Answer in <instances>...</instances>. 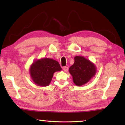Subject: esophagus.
Masks as SVG:
<instances>
[{"mask_svg": "<svg viewBox=\"0 0 125 125\" xmlns=\"http://www.w3.org/2000/svg\"><path fill=\"white\" fill-rule=\"evenodd\" d=\"M63 69L64 72H67L68 71V67H67V66L64 67L63 68Z\"/></svg>", "mask_w": 125, "mask_h": 125, "instance_id": "esophagus-1", "label": "esophagus"}]
</instances>
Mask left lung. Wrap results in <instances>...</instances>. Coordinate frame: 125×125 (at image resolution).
I'll list each match as a JSON object with an SVG mask.
<instances>
[{"mask_svg":"<svg viewBox=\"0 0 125 125\" xmlns=\"http://www.w3.org/2000/svg\"><path fill=\"white\" fill-rule=\"evenodd\" d=\"M96 67L94 63L83 56H76L74 63L69 68L73 81L77 86L85 84L95 75Z\"/></svg>","mask_w":125,"mask_h":125,"instance_id":"8db88e82","label":"left lung"}]
</instances>
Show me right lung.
Masks as SVG:
<instances>
[{"label":"right lung","mask_w":125,"mask_h":125,"mask_svg":"<svg viewBox=\"0 0 125 125\" xmlns=\"http://www.w3.org/2000/svg\"><path fill=\"white\" fill-rule=\"evenodd\" d=\"M62 71L59 63L49 58H43L35 61L30 67L31 79L36 85L47 86L51 82L56 72Z\"/></svg>","instance_id":"add662e5"}]
</instances>
